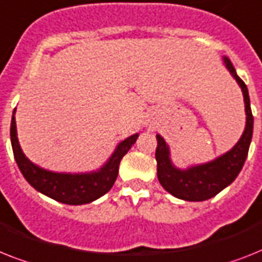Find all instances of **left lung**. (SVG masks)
<instances>
[{"mask_svg":"<svg viewBox=\"0 0 262 262\" xmlns=\"http://www.w3.org/2000/svg\"><path fill=\"white\" fill-rule=\"evenodd\" d=\"M226 69L230 71L237 83L239 84L244 94L246 112L245 130L241 138L233 146V149L220 156L215 160L206 164L193 165L187 169H179L171 163L169 148L165 144L164 138L157 135L156 161L157 178L164 190L172 193L173 196L188 202L207 201L215 196L223 188L234 182L238 173L241 172L244 163L249 152V145L253 136V114L250 109L248 87L244 80L237 75L234 66L229 57H223Z\"/></svg>","mask_w":262,"mask_h":262,"instance_id":"obj_1","label":"left lung"}]
</instances>
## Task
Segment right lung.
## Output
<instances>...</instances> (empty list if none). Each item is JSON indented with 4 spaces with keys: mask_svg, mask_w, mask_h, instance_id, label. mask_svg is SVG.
Listing matches in <instances>:
<instances>
[{
    "mask_svg": "<svg viewBox=\"0 0 262 262\" xmlns=\"http://www.w3.org/2000/svg\"><path fill=\"white\" fill-rule=\"evenodd\" d=\"M14 113L16 109L13 112L12 124H10V141H12L14 159L21 173L35 190L64 205H86L110 191L118 176L121 159L126 155L138 137L136 133L124 141H121L107 163L97 172H90V173L51 172L33 164L23 153L17 140Z\"/></svg>",
    "mask_w": 262,
    "mask_h": 262,
    "instance_id": "right-lung-1",
    "label": "right lung"
}]
</instances>
